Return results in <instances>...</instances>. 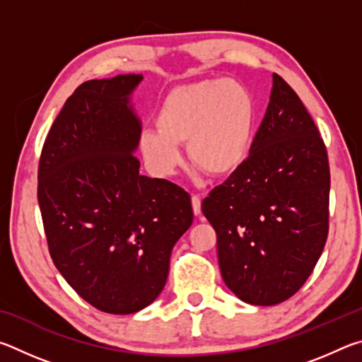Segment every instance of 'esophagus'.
<instances>
[{"instance_id": "esophagus-1", "label": "esophagus", "mask_w": 362, "mask_h": 362, "mask_svg": "<svg viewBox=\"0 0 362 362\" xmlns=\"http://www.w3.org/2000/svg\"><path fill=\"white\" fill-rule=\"evenodd\" d=\"M192 206H193L194 216H199L201 214V198L199 196H196V194L192 196Z\"/></svg>"}]
</instances>
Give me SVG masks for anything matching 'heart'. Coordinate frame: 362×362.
Masks as SVG:
<instances>
[{
  "instance_id": "b5f03b06",
  "label": "heart",
  "mask_w": 362,
  "mask_h": 362,
  "mask_svg": "<svg viewBox=\"0 0 362 362\" xmlns=\"http://www.w3.org/2000/svg\"><path fill=\"white\" fill-rule=\"evenodd\" d=\"M257 103L235 79H203L182 84L164 95L156 113L158 129L140 134L139 150L156 175H170L187 144L196 168L214 177L236 173L252 148Z\"/></svg>"
}]
</instances>
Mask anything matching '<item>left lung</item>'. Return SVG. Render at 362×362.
<instances>
[{
  "label": "left lung",
  "instance_id": "obj_1",
  "mask_svg": "<svg viewBox=\"0 0 362 362\" xmlns=\"http://www.w3.org/2000/svg\"><path fill=\"white\" fill-rule=\"evenodd\" d=\"M326 145L289 84L273 89L246 163L201 209L217 233L225 284L250 305L292 297L313 272L329 233Z\"/></svg>",
  "mask_w": 362,
  "mask_h": 362
}]
</instances>
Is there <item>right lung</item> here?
Returning <instances> with one entry per match:
<instances>
[{"mask_svg": "<svg viewBox=\"0 0 362 362\" xmlns=\"http://www.w3.org/2000/svg\"><path fill=\"white\" fill-rule=\"evenodd\" d=\"M142 75L90 79L49 131L38 203L49 254L79 297L131 315L161 293L174 244L193 223L192 198L175 183L140 175L142 124L131 94Z\"/></svg>", "mask_w": 362, "mask_h": 362, "instance_id": "add662e5", "label": "right lung"}]
</instances>
